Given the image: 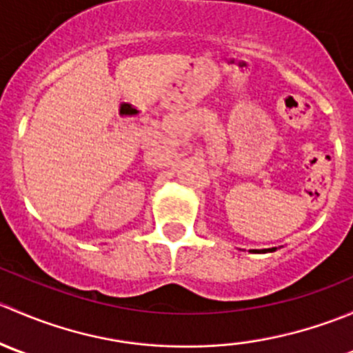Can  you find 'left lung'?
<instances>
[{
	"mask_svg": "<svg viewBox=\"0 0 353 353\" xmlns=\"http://www.w3.org/2000/svg\"><path fill=\"white\" fill-rule=\"evenodd\" d=\"M272 252V251H275V248H272V249H263V251H252V252Z\"/></svg>",
	"mask_w": 353,
	"mask_h": 353,
	"instance_id": "left-lung-1",
	"label": "left lung"
}]
</instances>
